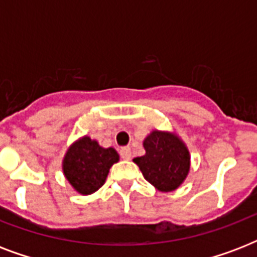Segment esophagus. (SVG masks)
Masks as SVG:
<instances>
[{"label": "esophagus", "mask_w": 257, "mask_h": 257, "mask_svg": "<svg viewBox=\"0 0 257 257\" xmlns=\"http://www.w3.org/2000/svg\"><path fill=\"white\" fill-rule=\"evenodd\" d=\"M120 155H121V157L124 159V160H131V157H132L131 148H129V147H124V148H121Z\"/></svg>", "instance_id": "34e87169"}]
</instances>
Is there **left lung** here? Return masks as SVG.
Masks as SVG:
<instances>
[{"instance_id":"obj_1","label":"left lung","mask_w":257,"mask_h":257,"mask_svg":"<svg viewBox=\"0 0 257 257\" xmlns=\"http://www.w3.org/2000/svg\"><path fill=\"white\" fill-rule=\"evenodd\" d=\"M145 155L133 159L145 180L157 191L172 192L184 183L191 169V155L179 135L155 129L143 141Z\"/></svg>"}]
</instances>
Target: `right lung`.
Segmentation results:
<instances>
[{
    "instance_id": "1",
    "label": "right lung",
    "mask_w": 257,
    "mask_h": 257,
    "mask_svg": "<svg viewBox=\"0 0 257 257\" xmlns=\"http://www.w3.org/2000/svg\"><path fill=\"white\" fill-rule=\"evenodd\" d=\"M118 160L116 149L102 148L96 140L82 136L66 151L62 172L74 191L88 196L104 185L109 169Z\"/></svg>"
}]
</instances>
